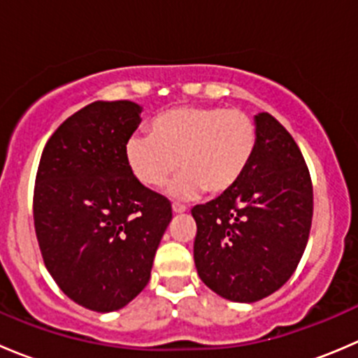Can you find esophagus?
<instances>
[{
    "mask_svg": "<svg viewBox=\"0 0 358 358\" xmlns=\"http://www.w3.org/2000/svg\"><path fill=\"white\" fill-rule=\"evenodd\" d=\"M187 211V206L178 204V202H173V213H185Z\"/></svg>",
    "mask_w": 358,
    "mask_h": 358,
    "instance_id": "34e87169",
    "label": "esophagus"
}]
</instances>
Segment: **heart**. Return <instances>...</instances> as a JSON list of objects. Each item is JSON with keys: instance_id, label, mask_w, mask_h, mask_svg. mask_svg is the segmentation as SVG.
I'll return each mask as SVG.
<instances>
[{"instance_id": "b5f03b06", "label": "heart", "mask_w": 358, "mask_h": 358, "mask_svg": "<svg viewBox=\"0 0 358 358\" xmlns=\"http://www.w3.org/2000/svg\"><path fill=\"white\" fill-rule=\"evenodd\" d=\"M258 145L255 121L239 109L183 106L157 114L150 135L129 136L124 147L129 171L142 185L157 189L176 169L168 192L178 199L202 189L222 194L237 185Z\"/></svg>"}]
</instances>
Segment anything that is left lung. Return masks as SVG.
Masks as SVG:
<instances>
[{
  "label": "left lung",
  "mask_w": 358,
  "mask_h": 358,
  "mask_svg": "<svg viewBox=\"0 0 358 358\" xmlns=\"http://www.w3.org/2000/svg\"><path fill=\"white\" fill-rule=\"evenodd\" d=\"M256 129L255 157L237 185L192 208L201 280L241 303L258 301L287 282L313 215L312 178L291 133L268 112L256 115Z\"/></svg>",
  "instance_id": "left-lung-1"
}]
</instances>
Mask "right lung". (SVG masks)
Wrapping results in <instances>:
<instances>
[{
	"label": "right lung",
	"instance_id": "right-lung-1",
	"mask_svg": "<svg viewBox=\"0 0 358 358\" xmlns=\"http://www.w3.org/2000/svg\"><path fill=\"white\" fill-rule=\"evenodd\" d=\"M140 110L129 100L83 107L50 136L36 173L43 262L64 294L93 312L122 308L147 286L173 218L168 197L143 187L126 162Z\"/></svg>",
	"mask_w": 358,
	"mask_h": 358
}]
</instances>
